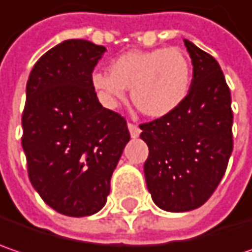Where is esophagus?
I'll list each match as a JSON object with an SVG mask.
<instances>
[{
    "mask_svg": "<svg viewBox=\"0 0 252 252\" xmlns=\"http://www.w3.org/2000/svg\"><path fill=\"white\" fill-rule=\"evenodd\" d=\"M128 129H129V134H131V137H132V138H137V137L140 135L141 129L138 128V126H135V124L128 123Z\"/></svg>",
    "mask_w": 252,
    "mask_h": 252,
    "instance_id": "1",
    "label": "esophagus"
}]
</instances>
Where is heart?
Segmentation results:
<instances>
[{"label":"heart","instance_id":"b5f03b06","mask_svg":"<svg viewBox=\"0 0 252 252\" xmlns=\"http://www.w3.org/2000/svg\"><path fill=\"white\" fill-rule=\"evenodd\" d=\"M91 85L108 108H115L131 88L134 105L144 115L159 118L183 104L191 85V64L178 48L132 50L117 57L110 72H93Z\"/></svg>","mask_w":252,"mask_h":252}]
</instances>
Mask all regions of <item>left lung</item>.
<instances>
[{"label":"left lung","instance_id":"obj_1","mask_svg":"<svg viewBox=\"0 0 252 252\" xmlns=\"http://www.w3.org/2000/svg\"><path fill=\"white\" fill-rule=\"evenodd\" d=\"M192 81L183 104L141 124L150 154L144 164L147 188L164 211L187 213L211 197L232 153L231 94L214 57L184 39Z\"/></svg>","mask_w":252,"mask_h":252}]
</instances>
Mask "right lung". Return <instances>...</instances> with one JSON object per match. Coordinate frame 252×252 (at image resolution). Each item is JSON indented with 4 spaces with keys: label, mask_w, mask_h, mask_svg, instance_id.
Listing matches in <instances>:
<instances>
[{
    "label": "right lung",
    "mask_w": 252,
    "mask_h": 252,
    "mask_svg": "<svg viewBox=\"0 0 252 252\" xmlns=\"http://www.w3.org/2000/svg\"><path fill=\"white\" fill-rule=\"evenodd\" d=\"M105 47L65 39L47 51L27 82L23 148L32 187L68 217L98 213L129 141L126 121L104 108L91 85Z\"/></svg>",
    "instance_id": "add662e5"
}]
</instances>
